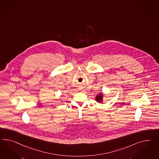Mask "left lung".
<instances>
[{"mask_svg":"<svg viewBox=\"0 0 159 159\" xmlns=\"http://www.w3.org/2000/svg\"><path fill=\"white\" fill-rule=\"evenodd\" d=\"M103 98H104V94L101 92L96 95V96L95 97V100L98 103H102V102H103Z\"/></svg>","mask_w":159,"mask_h":159,"instance_id":"8db88e82","label":"left lung"}]
</instances>
